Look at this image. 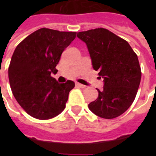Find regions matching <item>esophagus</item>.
<instances>
[{"label": "esophagus", "instance_id": "1", "mask_svg": "<svg viewBox=\"0 0 156 156\" xmlns=\"http://www.w3.org/2000/svg\"><path fill=\"white\" fill-rule=\"evenodd\" d=\"M76 86H77V87H81V88H85L86 87L85 85H83V84H81V83H76Z\"/></svg>", "mask_w": 156, "mask_h": 156}]
</instances>
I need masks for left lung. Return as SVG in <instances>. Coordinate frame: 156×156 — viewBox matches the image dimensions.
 <instances>
[{"label": "left lung", "mask_w": 156, "mask_h": 156, "mask_svg": "<svg viewBox=\"0 0 156 156\" xmlns=\"http://www.w3.org/2000/svg\"><path fill=\"white\" fill-rule=\"evenodd\" d=\"M92 67L103 78V90L88 108L96 116L112 119L123 114L133 104L141 81L138 56L128 42L104 28L81 31Z\"/></svg>", "instance_id": "1"}]
</instances>
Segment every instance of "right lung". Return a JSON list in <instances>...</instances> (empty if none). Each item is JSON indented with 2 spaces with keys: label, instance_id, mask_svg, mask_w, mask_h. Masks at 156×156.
I'll return each instance as SVG.
<instances>
[{
  "label": "right lung",
  "instance_id": "add662e5",
  "mask_svg": "<svg viewBox=\"0 0 156 156\" xmlns=\"http://www.w3.org/2000/svg\"><path fill=\"white\" fill-rule=\"evenodd\" d=\"M76 32L41 28L25 38L13 52L9 67L13 95L30 116L40 120L53 118L66 108L74 83H60L56 74L63 51Z\"/></svg>",
  "mask_w": 156,
  "mask_h": 156
}]
</instances>
